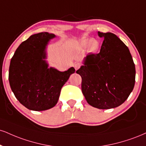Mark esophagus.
<instances>
[{
	"label": "esophagus",
	"mask_w": 146,
	"mask_h": 146,
	"mask_svg": "<svg viewBox=\"0 0 146 146\" xmlns=\"http://www.w3.org/2000/svg\"><path fill=\"white\" fill-rule=\"evenodd\" d=\"M80 63H75V64H74V65H73V66H74V68H75V70H78L79 68L80 67Z\"/></svg>",
	"instance_id": "1"
}]
</instances>
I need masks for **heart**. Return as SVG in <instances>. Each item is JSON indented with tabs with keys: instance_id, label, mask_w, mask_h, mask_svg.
<instances>
[{
	"instance_id": "heart-1",
	"label": "heart",
	"mask_w": 146,
	"mask_h": 146,
	"mask_svg": "<svg viewBox=\"0 0 146 146\" xmlns=\"http://www.w3.org/2000/svg\"><path fill=\"white\" fill-rule=\"evenodd\" d=\"M80 46L82 48L87 47L88 52L90 53H96L98 52L100 47V43L98 40L92 38H84L80 43Z\"/></svg>"
}]
</instances>
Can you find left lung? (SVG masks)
<instances>
[{"label": "left lung", "mask_w": 146, "mask_h": 146, "mask_svg": "<svg viewBox=\"0 0 146 146\" xmlns=\"http://www.w3.org/2000/svg\"><path fill=\"white\" fill-rule=\"evenodd\" d=\"M103 38L99 54H88L76 73L89 105L108 110L122 105L133 90L135 66L128 47L115 35L98 32Z\"/></svg>", "instance_id": "1"}]
</instances>
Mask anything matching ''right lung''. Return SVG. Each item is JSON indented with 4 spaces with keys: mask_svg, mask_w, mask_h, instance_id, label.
Listing matches in <instances>:
<instances>
[{
    "mask_svg": "<svg viewBox=\"0 0 146 146\" xmlns=\"http://www.w3.org/2000/svg\"><path fill=\"white\" fill-rule=\"evenodd\" d=\"M56 35L40 33L31 35L17 47L11 60L9 81L12 92L21 104L33 111H44L58 103L62 87L73 67L59 71L49 68L46 48Z\"/></svg>",
    "mask_w": 146,
    "mask_h": 146,
    "instance_id": "add662e5",
    "label": "right lung"
}]
</instances>
